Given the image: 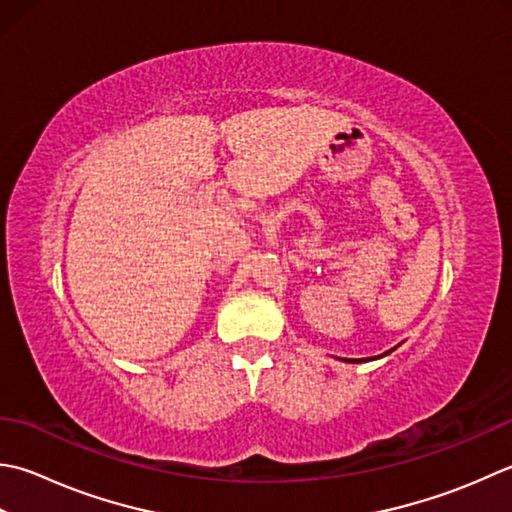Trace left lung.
<instances>
[{
    "label": "left lung",
    "instance_id": "1",
    "mask_svg": "<svg viewBox=\"0 0 512 512\" xmlns=\"http://www.w3.org/2000/svg\"><path fill=\"white\" fill-rule=\"evenodd\" d=\"M373 359V357H370ZM346 362H353V364H359V362H366V359H346Z\"/></svg>",
    "mask_w": 512,
    "mask_h": 512
}]
</instances>
